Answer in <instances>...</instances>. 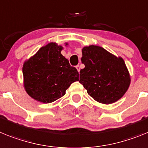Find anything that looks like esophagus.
I'll list each match as a JSON object with an SVG mask.
<instances>
[{
    "label": "esophagus",
    "instance_id": "34e87169",
    "mask_svg": "<svg viewBox=\"0 0 148 148\" xmlns=\"http://www.w3.org/2000/svg\"><path fill=\"white\" fill-rule=\"evenodd\" d=\"M76 69H77L78 72H79V71H80V67H79V65H77V66H76Z\"/></svg>",
    "mask_w": 148,
    "mask_h": 148
}]
</instances>
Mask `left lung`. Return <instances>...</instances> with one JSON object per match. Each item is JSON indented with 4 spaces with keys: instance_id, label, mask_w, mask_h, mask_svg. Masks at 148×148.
Listing matches in <instances>:
<instances>
[{
    "instance_id": "obj_1",
    "label": "left lung",
    "mask_w": 148,
    "mask_h": 148,
    "mask_svg": "<svg viewBox=\"0 0 148 148\" xmlns=\"http://www.w3.org/2000/svg\"><path fill=\"white\" fill-rule=\"evenodd\" d=\"M81 62L79 83L95 101L111 104L124 95L131 82L130 74L124 60L102 47L85 46Z\"/></svg>"
}]
</instances>
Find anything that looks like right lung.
I'll list each match as a JSON object with an SVG mask.
<instances>
[{
  "label": "right lung",
  "mask_w": 148,
  "mask_h": 148,
  "mask_svg": "<svg viewBox=\"0 0 148 148\" xmlns=\"http://www.w3.org/2000/svg\"><path fill=\"white\" fill-rule=\"evenodd\" d=\"M68 45L65 43V46ZM62 49L56 42H50L24 61V88L29 97L38 102L56 101L65 95L71 83L79 80L77 70L62 55Z\"/></svg>",
  "instance_id": "obj_1"
}]
</instances>
